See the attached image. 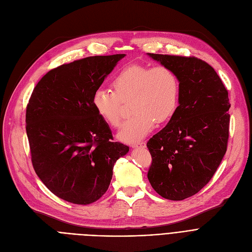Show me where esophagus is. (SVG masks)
Masks as SVG:
<instances>
[{"mask_svg": "<svg viewBox=\"0 0 252 252\" xmlns=\"http://www.w3.org/2000/svg\"><path fill=\"white\" fill-rule=\"evenodd\" d=\"M131 147L133 148H145L146 147V143L145 142H138V143H135V144H131Z\"/></svg>", "mask_w": 252, "mask_h": 252, "instance_id": "34e87169", "label": "esophagus"}]
</instances>
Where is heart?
Returning a JSON list of instances; mask_svg holds the SVG:
<instances>
[{"label":"heart","instance_id":"heart-1","mask_svg":"<svg viewBox=\"0 0 252 252\" xmlns=\"http://www.w3.org/2000/svg\"><path fill=\"white\" fill-rule=\"evenodd\" d=\"M113 91L97 89L92 106L104 123L112 127L121 124L123 102L130 100L128 118L118 131V139L133 143L153 129L155 123L164 124L174 116L180 99V82L166 66L133 64L122 69L112 79Z\"/></svg>","mask_w":252,"mask_h":252}]
</instances>
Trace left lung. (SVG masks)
<instances>
[{
    "mask_svg": "<svg viewBox=\"0 0 252 252\" xmlns=\"http://www.w3.org/2000/svg\"><path fill=\"white\" fill-rule=\"evenodd\" d=\"M148 55L175 71L180 99L168 124L147 142L152 157L147 177L161 197L183 200L210 181L227 151L228 90L216 70L199 58Z\"/></svg>",
    "mask_w": 252,
    "mask_h": 252,
    "instance_id": "obj_1",
    "label": "left lung"
}]
</instances>
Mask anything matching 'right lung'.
<instances>
[{
    "label": "right lung",
    "mask_w": 252,
    "mask_h": 252,
    "mask_svg": "<svg viewBox=\"0 0 252 252\" xmlns=\"http://www.w3.org/2000/svg\"><path fill=\"white\" fill-rule=\"evenodd\" d=\"M125 54L92 56L62 64L34 87L25 123L32 162L45 186L74 204L97 201L107 191L113 166L128 147L113 142L92 96Z\"/></svg>",
    "instance_id": "1"
}]
</instances>
